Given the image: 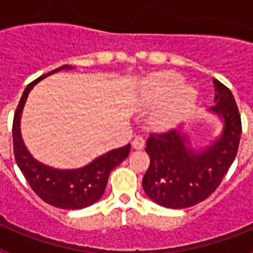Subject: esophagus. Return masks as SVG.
<instances>
[{"label": "esophagus", "instance_id": "1", "mask_svg": "<svg viewBox=\"0 0 253 253\" xmlns=\"http://www.w3.org/2000/svg\"><path fill=\"white\" fill-rule=\"evenodd\" d=\"M131 147L134 149H137V151H140L144 147V139L142 137H135L133 139V142H131Z\"/></svg>", "mask_w": 253, "mask_h": 253}]
</instances>
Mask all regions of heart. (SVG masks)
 <instances>
[{"label":"heart","instance_id":"heart-1","mask_svg":"<svg viewBox=\"0 0 253 253\" xmlns=\"http://www.w3.org/2000/svg\"><path fill=\"white\" fill-rule=\"evenodd\" d=\"M184 78L176 72H157L142 84V97L148 105H158L152 116L160 129H169L184 119L198 99L193 86L182 84Z\"/></svg>","mask_w":253,"mask_h":253}]
</instances>
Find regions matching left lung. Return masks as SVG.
Returning <instances> with one entry per match:
<instances>
[{"label": "left lung", "mask_w": 253, "mask_h": 253, "mask_svg": "<svg viewBox=\"0 0 253 253\" xmlns=\"http://www.w3.org/2000/svg\"><path fill=\"white\" fill-rule=\"evenodd\" d=\"M214 102L209 109L222 122V131L210 144L194 148L182 130L151 134L146 152L151 163L143 189L152 202L171 209H184L204 202L216 190L232 166L240 146L242 124L231 90L213 80Z\"/></svg>", "instance_id": "8db88e82"}]
</instances>
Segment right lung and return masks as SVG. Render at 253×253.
Segmentation results:
<instances>
[{"mask_svg":"<svg viewBox=\"0 0 253 253\" xmlns=\"http://www.w3.org/2000/svg\"><path fill=\"white\" fill-rule=\"evenodd\" d=\"M72 66H62L51 72L40 76L28 84L13 116L12 138L13 153L17 166L25 176L30 187L38 196L49 205L67 210L84 209L95 204L102 196L111 171L128 157L130 144L111 149L96 157L92 162L80 169H59L46 166L31 156L21 137V115L26 99L33 87L48 76L63 69H73Z\"/></svg>","mask_w":253,"mask_h":253,"instance_id":"1","label":"right lung"}]
</instances>
